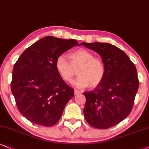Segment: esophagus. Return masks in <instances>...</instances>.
<instances>
[{
    "mask_svg": "<svg viewBox=\"0 0 149 149\" xmlns=\"http://www.w3.org/2000/svg\"><path fill=\"white\" fill-rule=\"evenodd\" d=\"M80 93H81V92H80L79 91H78V90H77V89L74 90V95H79Z\"/></svg>",
    "mask_w": 149,
    "mask_h": 149,
    "instance_id": "obj_1",
    "label": "esophagus"
}]
</instances>
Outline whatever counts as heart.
<instances>
[{"mask_svg":"<svg viewBox=\"0 0 149 149\" xmlns=\"http://www.w3.org/2000/svg\"><path fill=\"white\" fill-rule=\"evenodd\" d=\"M70 62L59 56L55 62V68L60 77L70 83L77 74L79 77L74 84L78 88H95L102 83L106 76V65L100 58L84 49L74 51L69 54Z\"/></svg>","mask_w":149,"mask_h":149,"instance_id":"1","label":"heart"}]
</instances>
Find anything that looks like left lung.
Here are the masks:
<instances>
[{
	"mask_svg": "<svg viewBox=\"0 0 149 149\" xmlns=\"http://www.w3.org/2000/svg\"><path fill=\"white\" fill-rule=\"evenodd\" d=\"M98 53L106 65V76L100 85L84 92V114L94 128L106 129L124 120L133 109L139 79L135 64L122 49L107 43H81Z\"/></svg>",
	"mask_w": 149,
	"mask_h": 149,
	"instance_id": "left-lung-1",
	"label": "left lung"
}]
</instances>
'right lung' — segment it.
Masks as SVG:
<instances>
[{"label":"right lung","instance_id":"1","mask_svg":"<svg viewBox=\"0 0 149 149\" xmlns=\"http://www.w3.org/2000/svg\"><path fill=\"white\" fill-rule=\"evenodd\" d=\"M75 45V39L45 36L25 49L14 64L11 90L16 106L31 122L46 127L58 122L74 96L55 68L56 58Z\"/></svg>","mask_w":149,"mask_h":149}]
</instances>
